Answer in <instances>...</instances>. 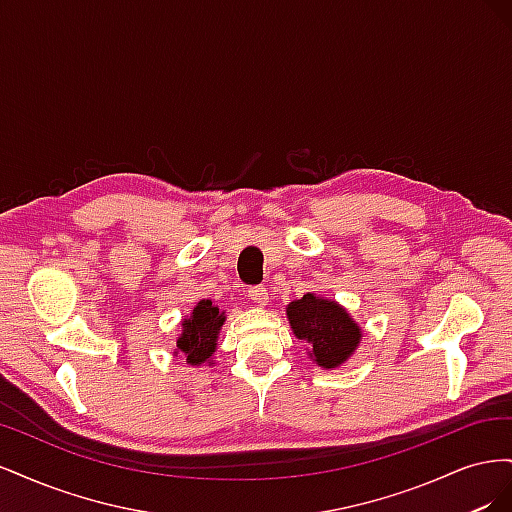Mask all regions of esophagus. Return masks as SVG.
Masks as SVG:
<instances>
[{
    "label": "esophagus",
    "mask_w": 512,
    "mask_h": 512,
    "mask_svg": "<svg viewBox=\"0 0 512 512\" xmlns=\"http://www.w3.org/2000/svg\"><path fill=\"white\" fill-rule=\"evenodd\" d=\"M247 292H250V299H252L256 305H260V307L269 305V294H267V288L254 286V288H250Z\"/></svg>",
    "instance_id": "esophagus-1"
}]
</instances>
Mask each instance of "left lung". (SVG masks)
Instances as JSON below:
<instances>
[{"mask_svg": "<svg viewBox=\"0 0 512 512\" xmlns=\"http://www.w3.org/2000/svg\"><path fill=\"white\" fill-rule=\"evenodd\" d=\"M286 318L294 337L307 346V359L322 369L342 367L363 339L361 324L344 305L314 292L290 301Z\"/></svg>", "mask_w": 512, "mask_h": 512, "instance_id": "8db88e82", "label": "left lung"}]
</instances>
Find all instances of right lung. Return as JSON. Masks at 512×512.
<instances>
[{
	"mask_svg": "<svg viewBox=\"0 0 512 512\" xmlns=\"http://www.w3.org/2000/svg\"><path fill=\"white\" fill-rule=\"evenodd\" d=\"M226 322V312L211 299H203L190 309L188 316L181 320V333L173 356H179L188 365H213V354L218 350L220 331Z\"/></svg>",
	"mask_w": 512,
	"mask_h": 512,
	"instance_id": "right-lung-1",
	"label": "right lung"
}]
</instances>
